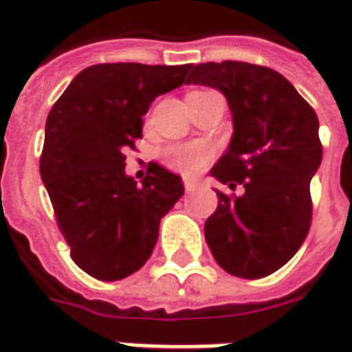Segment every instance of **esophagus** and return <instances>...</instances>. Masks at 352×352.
<instances>
[{
    "label": "esophagus",
    "mask_w": 352,
    "mask_h": 352,
    "mask_svg": "<svg viewBox=\"0 0 352 352\" xmlns=\"http://www.w3.org/2000/svg\"><path fill=\"white\" fill-rule=\"evenodd\" d=\"M199 188V182L195 180H184V189H186V193H193L195 189Z\"/></svg>",
    "instance_id": "esophagus-1"
}]
</instances>
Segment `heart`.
Returning <instances> with one entry per match:
<instances>
[{
    "instance_id": "heart-1",
    "label": "heart",
    "mask_w": 352,
    "mask_h": 352,
    "mask_svg": "<svg viewBox=\"0 0 352 352\" xmlns=\"http://www.w3.org/2000/svg\"><path fill=\"white\" fill-rule=\"evenodd\" d=\"M218 94L212 89H195V91L188 92V102L193 98H201V96H212ZM220 96V94H218ZM212 151L208 146L204 144H180V146H170L164 149V163L168 164L174 170L182 172L186 176L197 174L203 170L204 164L210 161Z\"/></svg>"
}]
</instances>
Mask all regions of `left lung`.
I'll return each instance as SVG.
<instances>
[{"label": "left lung", "instance_id": "left-lung-1", "mask_svg": "<svg viewBox=\"0 0 352 352\" xmlns=\"http://www.w3.org/2000/svg\"><path fill=\"white\" fill-rule=\"evenodd\" d=\"M186 83L214 87L233 113L229 149L210 174L243 195L216 191L204 239L223 271L241 278L275 273L311 228V178L322 161L318 117L278 72L248 62H206Z\"/></svg>", "mask_w": 352, "mask_h": 352}]
</instances>
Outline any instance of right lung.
I'll return each instance as SVG.
<instances>
[{
	"mask_svg": "<svg viewBox=\"0 0 352 352\" xmlns=\"http://www.w3.org/2000/svg\"><path fill=\"white\" fill-rule=\"evenodd\" d=\"M191 64H94L77 74L45 124L39 172L77 267L113 283L149 260L159 223L184 184L149 163L142 184L124 174V151L142 138V116L186 81Z\"/></svg>",
	"mask_w": 352,
	"mask_h": 352,
	"instance_id": "obj_1",
	"label": "right lung"
}]
</instances>
